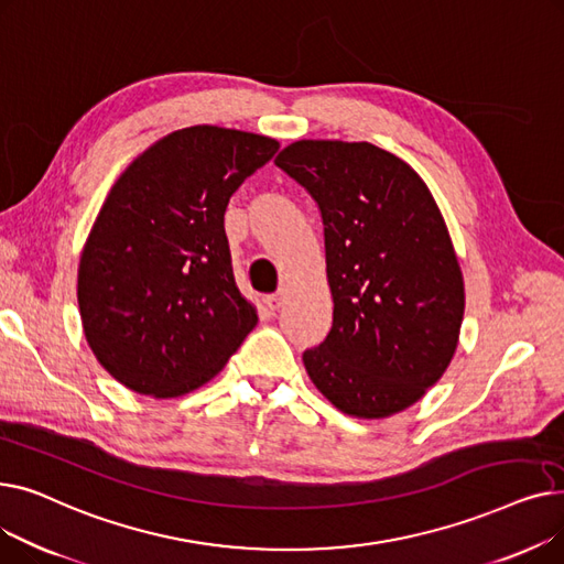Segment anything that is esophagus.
Instances as JSON below:
<instances>
[{
  "label": "esophagus",
  "instance_id": "obj_1",
  "mask_svg": "<svg viewBox=\"0 0 564 564\" xmlns=\"http://www.w3.org/2000/svg\"><path fill=\"white\" fill-rule=\"evenodd\" d=\"M285 300H288V292H285V290H279V292H274V294H267L264 304H267V308H270V311H279V308L285 304Z\"/></svg>",
  "mask_w": 564,
  "mask_h": 564
}]
</instances>
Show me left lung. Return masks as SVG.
Here are the masks:
<instances>
[{"label":"left lung","mask_w":564,"mask_h":564,"mask_svg":"<svg viewBox=\"0 0 564 564\" xmlns=\"http://www.w3.org/2000/svg\"><path fill=\"white\" fill-rule=\"evenodd\" d=\"M315 198L334 300L329 336L304 351L315 389L354 419H389L451 366L464 276L423 177L368 141L302 139L274 160Z\"/></svg>","instance_id":"8db88e82"}]
</instances>
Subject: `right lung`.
<instances>
[{"label": "right lung", "mask_w": 564, "mask_h": 564, "mask_svg": "<svg viewBox=\"0 0 564 564\" xmlns=\"http://www.w3.org/2000/svg\"><path fill=\"white\" fill-rule=\"evenodd\" d=\"M279 141L217 126L175 130L132 160L86 237L77 302L88 347L126 389L185 395L256 327L232 276L224 213Z\"/></svg>", "instance_id": "add662e5"}]
</instances>
